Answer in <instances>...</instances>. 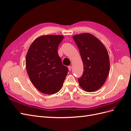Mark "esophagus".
I'll return each instance as SVG.
<instances>
[{"mask_svg":"<svg viewBox=\"0 0 131 131\" xmlns=\"http://www.w3.org/2000/svg\"><path fill=\"white\" fill-rule=\"evenodd\" d=\"M68 69H69V71H70V70H71V69H72V67L70 66L68 67Z\"/></svg>","mask_w":131,"mask_h":131,"instance_id":"34e87169","label":"esophagus"}]
</instances>
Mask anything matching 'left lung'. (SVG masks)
Returning a JSON list of instances; mask_svg holds the SVG:
<instances>
[{
    "label": "left lung",
    "instance_id": "left-lung-1",
    "mask_svg": "<svg viewBox=\"0 0 131 131\" xmlns=\"http://www.w3.org/2000/svg\"><path fill=\"white\" fill-rule=\"evenodd\" d=\"M80 51L84 72L78 81L87 92H94L103 85L108 78L110 62L108 51L102 42L90 33L73 37Z\"/></svg>",
    "mask_w": 131,
    "mask_h": 131
}]
</instances>
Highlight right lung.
Wrapping results in <instances>:
<instances>
[{
  "instance_id": "1",
  "label": "right lung",
  "mask_w": 131,
  "mask_h": 131,
  "mask_svg": "<svg viewBox=\"0 0 131 131\" xmlns=\"http://www.w3.org/2000/svg\"><path fill=\"white\" fill-rule=\"evenodd\" d=\"M63 38V35H42L35 39L28 50V75L34 86L43 93L58 92L68 73V69L62 64L57 51Z\"/></svg>"
}]
</instances>
